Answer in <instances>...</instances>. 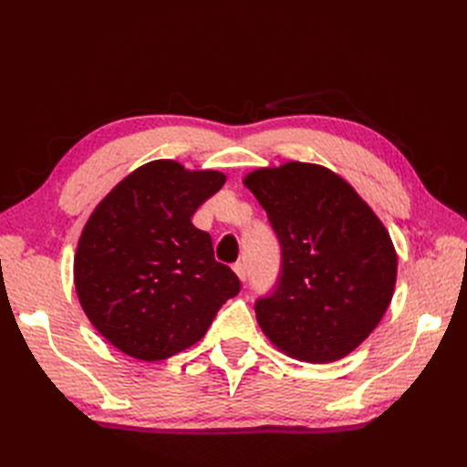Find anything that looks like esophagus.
<instances>
[{"label": "esophagus", "mask_w": 467, "mask_h": 467, "mask_svg": "<svg viewBox=\"0 0 467 467\" xmlns=\"http://www.w3.org/2000/svg\"><path fill=\"white\" fill-rule=\"evenodd\" d=\"M234 271H235V275L239 276V280H242V282L247 280V268H245L244 263H235V265H234Z\"/></svg>", "instance_id": "esophagus-1"}]
</instances>
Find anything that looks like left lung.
<instances>
[{
    "mask_svg": "<svg viewBox=\"0 0 467 467\" xmlns=\"http://www.w3.org/2000/svg\"><path fill=\"white\" fill-rule=\"evenodd\" d=\"M280 242L276 290L257 300L263 333L286 355L335 362L384 317L398 253L384 223L331 169L288 161L245 175Z\"/></svg>",
    "mask_w": 467,
    "mask_h": 467,
    "instance_id": "1",
    "label": "left lung"
}]
</instances>
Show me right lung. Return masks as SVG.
Segmentation results:
<instances>
[{"mask_svg": "<svg viewBox=\"0 0 467 467\" xmlns=\"http://www.w3.org/2000/svg\"><path fill=\"white\" fill-rule=\"evenodd\" d=\"M223 182L220 171L155 160L93 210L74 259L76 292L93 327L124 355L155 362L199 343L242 288L191 222Z\"/></svg>", "mask_w": 467, "mask_h": 467, "instance_id": "obj_1", "label": "right lung"}]
</instances>
